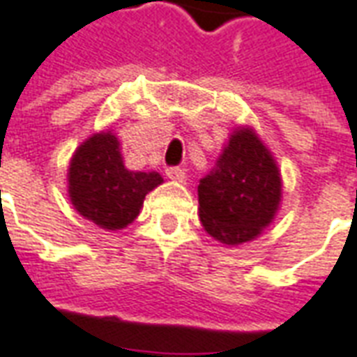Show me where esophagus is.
Listing matches in <instances>:
<instances>
[{"label": "esophagus", "instance_id": "obj_1", "mask_svg": "<svg viewBox=\"0 0 357 357\" xmlns=\"http://www.w3.org/2000/svg\"><path fill=\"white\" fill-rule=\"evenodd\" d=\"M166 176L174 181H179V183H185V170H181L178 166H172V168H166Z\"/></svg>", "mask_w": 357, "mask_h": 357}]
</instances>
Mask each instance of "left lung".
Wrapping results in <instances>:
<instances>
[{"mask_svg": "<svg viewBox=\"0 0 357 357\" xmlns=\"http://www.w3.org/2000/svg\"><path fill=\"white\" fill-rule=\"evenodd\" d=\"M275 158L255 130L237 128L199 183V216L210 237L235 247L256 239L281 202Z\"/></svg>", "mask_w": 357, "mask_h": 357, "instance_id": "obj_1", "label": "left lung"}]
</instances>
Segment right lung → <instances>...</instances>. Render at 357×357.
I'll use <instances>...</instances> for the list:
<instances>
[{
	"mask_svg": "<svg viewBox=\"0 0 357 357\" xmlns=\"http://www.w3.org/2000/svg\"><path fill=\"white\" fill-rule=\"evenodd\" d=\"M162 183L158 172L124 166L120 141L110 132L91 135L73 155L68 195L78 214L102 229H122L139 214L145 195Z\"/></svg>",
	"mask_w": 357,
	"mask_h": 357,
	"instance_id": "add662e5",
	"label": "right lung"
}]
</instances>
